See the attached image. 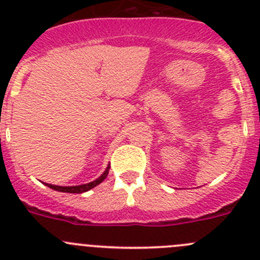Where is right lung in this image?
Instances as JSON below:
<instances>
[{"label":"right lung","mask_w":260,"mask_h":260,"mask_svg":"<svg viewBox=\"0 0 260 260\" xmlns=\"http://www.w3.org/2000/svg\"><path fill=\"white\" fill-rule=\"evenodd\" d=\"M109 169H111V165H108V167L106 169V171L101 175L96 180L91 181L89 183H84V185H78V186H56V185H50V183H45L46 186H49L50 188L55 191H60V192H69V193H81V192H85V191H89L90 188L95 187L96 185H99L101 182H103L104 179L107 177L108 175Z\"/></svg>","instance_id":"add662e5"}]
</instances>
